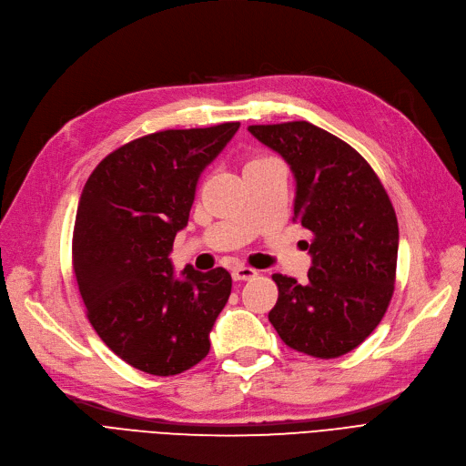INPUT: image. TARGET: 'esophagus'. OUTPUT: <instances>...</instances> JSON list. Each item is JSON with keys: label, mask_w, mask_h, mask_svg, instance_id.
Returning a JSON list of instances; mask_svg holds the SVG:
<instances>
[{"label": "esophagus", "mask_w": 466, "mask_h": 466, "mask_svg": "<svg viewBox=\"0 0 466 466\" xmlns=\"http://www.w3.org/2000/svg\"><path fill=\"white\" fill-rule=\"evenodd\" d=\"M257 277V270L251 267H244V265H238L232 268V279L234 280H251Z\"/></svg>", "instance_id": "1"}]
</instances>
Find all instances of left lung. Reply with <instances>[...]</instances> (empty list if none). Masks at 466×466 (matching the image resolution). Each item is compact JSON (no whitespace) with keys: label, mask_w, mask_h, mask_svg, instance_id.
I'll use <instances>...</instances> for the list:
<instances>
[{"label":"left lung","mask_w":466,"mask_h":466,"mask_svg":"<svg viewBox=\"0 0 466 466\" xmlns=\"http://www.w3.org/2000/svg\"><path fill=\"white\" fill-rule=\"evenodd\" d=\"M248 130L289 165L294 220L313 234L305 284L272 274L279 301L268 320L291 350L346 355L380 324L393 294L400 230L391 201L351 146L307 120Z\"/></svg>","instance_id":"left-lung-1"}]
</instances>
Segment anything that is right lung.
Returning a JSON list of instances; mask_svg holds the SVG:
<instances>
[{
	"mask_svg": "<svg viewBox=\"0 0 466 466\" xmlns=\"http://www.w3.org/2000/svg\"><path fill=\"white\" fill-rule=\"evenodd\" d=\"M239 123L163 130L115 149L86 182L73 234V268L88 319L134 369L172 376L209 353V334L232 289L228 270L175 272L201 172Z\"/></svg>",
	"mask_w": 466,
	"mask_h": 466,
	"instance_id": "1",
	"label": "right lung"
}]
</instances>
